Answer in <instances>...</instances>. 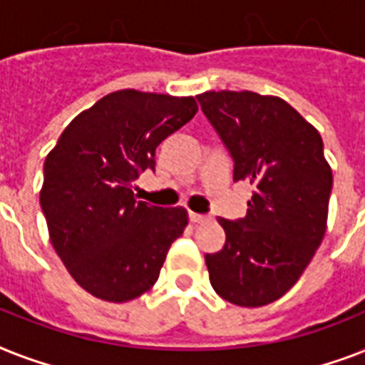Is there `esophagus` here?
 Returning <instances> with one entry per match:
<instances>
[{
	"label": "esophagus",
	"instance_id": "1",
	"mask_svg": "<svg viewBox=\"0 0 365 365\" xmlns=\"http://www.w3.org/2000/svg\"><path fill=\"white\" fill-rule=\"evenodd\" d=\"M189 220L193 223H206L210 222V216H202V214H195V212H191V214H189Z\"/></svg>",
	"mask_w": 365,
	"mask_h": 365
}]
</instances>
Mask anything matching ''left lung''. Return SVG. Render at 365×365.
Wrapping results in <instances>:
<instances>
[{"mask_svg":"<svg viewBox=\"0 0 365 365\" xmlns=\"http://www.w3.org/2000/svg\"><path fill=\"white\" fill-rule=\"evenodd\" d=\"M197 98L233 155V180L254 187L246 217H217L225 244L205 255L212 288L233 305H269L299 280L326 235L334 174L322 138L278 96L208 91Z\"/></svg>","mask_w":365,"mask_h":365,"instance_id":"left-lung-1","label":"left lung"}]
</instances>
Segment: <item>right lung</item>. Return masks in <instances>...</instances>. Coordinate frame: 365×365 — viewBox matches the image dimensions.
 Returning a JSON list of instances; mask_svg holds the SVG:
<instances>
[{"label": "right lung", "mask_w": 365, "mask_h": 365, "mask_svg": "<svg viewBox=\"0 0 365 365\" xmlns=\"http://www.w3.org/2000/svg\"><path fill=\"white\" fill-rule=\"evenodd\" d=\"M197 110L193 96L115 91L81 111L48 151L39 191L48 239L94 297L126 303L157 282L187 210L136 200L132 187L140 172L155 170L159 143Z\"/></svg>", "instance_id": "right-lung-1"}]
</instances>
